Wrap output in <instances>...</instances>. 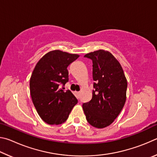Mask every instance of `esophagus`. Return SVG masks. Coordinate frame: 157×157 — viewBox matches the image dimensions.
<instances>
[{
    "instance_id": "1",
    "label": "esophagus",
    "mask_w": 157,
    "mask_h": 157,
    "mask_svg": "<svg viewBox=\"0 0 157 157\" xmlns=\"http://www.w3.org/2000/svg\"><path fill=\"white\" fill-rule=\"evenodd\" d=\"M75 95H76V97L78 98H79V95H80V92H78V91H76L75 93Z\"/></svg>"
}]
</instances>
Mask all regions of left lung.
Masks as SVG:
<instances>
[{
    "label": "left lung",
    "mask_w": 157,
    "mask_h": 157,
    "mask_svg": "<svg viewBox=\"0 0 157 157\" xmlns=\"http://www.w3.org/2000/svg\"><path fill=\"white\" fill-rule=\"evenodd\" d=\"M84 57L93 62L92 99L82 105L88 123L105 128L118 117L126 101L127 82L123 68L110 52L98 50Z\"/></svg>",
    "instance_id": "left-lung-1"
}]
</instances>
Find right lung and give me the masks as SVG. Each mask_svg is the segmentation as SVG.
Segmentation results:
<instances>
[{"mask_svg":"<svg viewBox=\"0 0 157 157\" xmlns=\"http://www.w3.org/2000/svg\"><path fill=\"white\" fill-rule=\"evenodd\" d=\"M79 57L59 50L47 52L35 66L30 79V95L37 113L49 124L67 120L78 100L70 90L60 84L68 81L67 67Z\"/></svg>","mask_w":157,"mask_h":157,"instance_id":"add662e5","label":"right lung"}]
</instances>
